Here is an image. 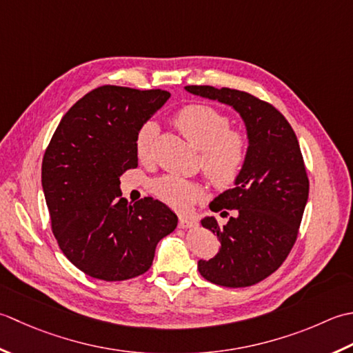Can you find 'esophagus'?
<instances>
[{"label":"esophagus","mask_w":353,"mask_h":353,"mask_svg":"<svg viewBox=\"0 0 353 353\" xmlns=\"http://www.w3.org/2000/svg\"><path fill=\"white\" fill-rule=\"evenodd\" d=\"M179 228H192V227H196L198 222L196 221H192V219H187L184 216L179 218V222H178Z\"/></svg>","instance_id":"esophagus-1"}]
</instances>
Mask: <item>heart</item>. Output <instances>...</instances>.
<instances>
[{
	"label": "heart",
	"mask_w": 353,
	"mask_h": 353,
	"mask_svg": "<svg viewBox=\"0 0 353 353\" xmlns=\"http://www.w3.org/2000/svg\"><path fill=\"white\" fill-rule=\"evenodd\" d=\"M176 129L187 141L201 150L198 166L216 189L234 185L245 170L250 157V139L241 128L232 126L227 114L208 105H189L174 117ZM155 137V126L146 123L135 140L140 161H148ZM152 192L163 203L187 210L196 203L201 189L181 176L166 175L154 181Z\"/></svg>",
	"instance_id": "obj_1"
}]
</instances>
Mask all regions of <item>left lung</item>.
<instances>
[{"label":"left lung","mask_w":353,"mask_h":353,"mask_svg":"<svg viewBox=\"0 0 353 353\" xmlns=\"http://www.w3.org/2000/svg\"><path fill=\"white\" fill-rule=\"evenodd\" d=\"M192 94L232 105L247 125L250 157L236 187L222 193L210 210L228 218L201 224L218 236L219 253L199 261L205 280L228 288L259 283L285 262L297 241L309 195V179L296 132L271 103L245 91L189 85Z\"/></svg>","instance_id":"8db88e82"}]
</instances>
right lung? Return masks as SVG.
<instances>
[{"mask_svg":"<svg viewBox=\"0 0 353 353\" xmlns=\"http://www.w3.org/2000/svg\"><path fill=\"white\" fill-rule=\"evenodd\" d=\"M170 97L164 90L103 85L70 108L42 158V189L57 245L86 276L120 282L145 274L178 218L158 199L131 205L120 175L139 166L135 140Z\"/></svg>","mask_w":353,"mask_h":353,"instance_id":"add662e5","label":"right lung"}]
</instances>
